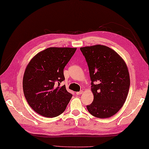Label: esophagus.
Instances as JSON below:
<instances>
[{
	"label": "esophagus",
	"instance_id": "obj_1",
	"mask_svg": "<svg viewBox=\"0 0 149 149\" xmlns=\"http://www.w3.org/2000/svg\"><path fill=\"white\" fill-rule=\"evenodd\" d=\"M83 92H84V91L83 90H81L80 91H77V92H76V94L77 95H81L82 93H83Z\"/></svg>",
	"mask_w": 149,
	"mask_h": 149
}]
</instances>
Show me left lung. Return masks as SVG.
Listing matches in <instances>:
<instances>
[{"label": "left lung", "mask_w": 149, "mask_h": 149, "mask_svg": "<svg viewBox=\"0 0 149 149\" xmlns=\"http://www.w3.org/2000/svg\"><path fill=\"white\" fill-rule=\"evenodd\" d=\"M89 68L93 101L86 106L99 118L115 115L128 95L130 77L127 66L118 53L109 47L95 45L81 47Z\"/></svg>", "instance_id": "obj_1"}]
</instances>
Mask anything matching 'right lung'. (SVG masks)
I'll list each match as a JSON object with an SVG mask.
<instances>
[{
	"label": "right lung",
	"instance_id": "1",
	"mask_svg": "<svg viewBox=\"0 0 149 149\" xmlns=\"http://www.w3.org/2000/svg\"><path fill=\"white\" fill-rule=\"evenodd\" d=\"M77 48L49 47L34 56L26 66L23 77L24 96L34 111L54 118L65 111L72 99L64 86L63 69Z\"/></svg>",
	"mask_w": 149,
	"mask_h": 149
}]
</instances>
